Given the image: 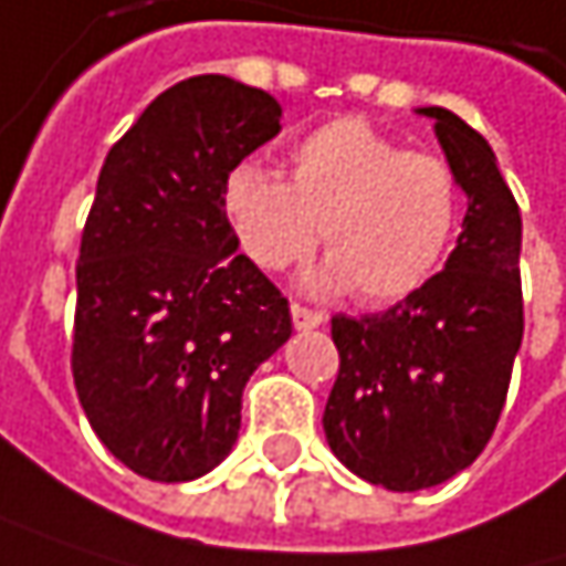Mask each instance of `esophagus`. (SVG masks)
Here are the masks:
<instances>
[{
	"label": "esophagus",
	"mask_w": 566,
	"mask_h": 566,
	"mask_svg": "<svg viewBox=\"0 0 566 566\" xmlns=\"http://www.w3.org/2000/svg\"><path fill=\"white\" fill-rule=\"evenodd\" d=\"M290 315H293V325H296L300 332L318 328V325L325 322V315H322L318 308H305V305H300V303L290 305Z\"/></svg>",
	"instance_id": "34e87169"
}]
</instances>
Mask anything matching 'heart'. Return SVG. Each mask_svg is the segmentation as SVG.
<instances>
[{
  "mask_svg": "<svg viewBox=\"0 0 566 566\" xmlns=\"http://www.w3.org/2000/svg\"><path fill=\"white\" fill-rule=\"evenodd\" d=\"M224 219L266 273L328 254L308 283L364 303L402 300L444 263L461 222V182L431 150H406L364 118H335L290 147V180L254 160L231 167Z\"/></svg>",
  "mask_w": 566,
  "mask_h": 566,
  "instance_id": "obj_1",
  "label": "heart"
}]
</instances>
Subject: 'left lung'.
Segmentation results:
<instances>
[{
	"instance_id": "8db88e82",
	"label": "left lung",
	"mask_w": 566,
	"mask_h": 566,
	"mask_svg": "<svg viewBox=\"0 0 566 566\" xmlns=\"http://www.w3.org/2000/svg\"><path fill=\"white\" fill-rule=\"evenodd\" d=\"M434 118L454 177L467 192L458 248L424 286L386 312L332 318L342 354L325 406L335 458L392 493L428 490L470 467L503 412L522 344V216L496 154L441 105Z\"/></svg>"
}]
</instances>
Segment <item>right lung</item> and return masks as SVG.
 <instances>
[{
	"label": "right lung",
	"instance_id": "right-lung-1",
	"mask_svg": "<svg viewBox=\"0 0 566 566\" xmlns=\"http://www.w3.org/2000/svg\"><path fill=\"white\" fill-rule=\"evenodd\" d=\"M283 108L231 76L160 93L102 164L76 263L73 384L138 476L186 483L231 454L241 392L293 335L290 303L224 219L231 167Z\"/></svg>",
	"mask_w": 566,
	"mask_h": 566
}]
</instances>
